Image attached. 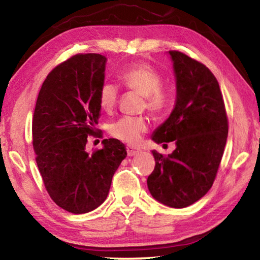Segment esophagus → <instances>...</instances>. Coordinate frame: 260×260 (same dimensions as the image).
Listing matches in <instances>:
<instances>
[{
  "mask_svg": "<svg viewBox=\"0 0 260 260\" xmlns=\"http://www.w3.org/2000/svg\"><path fill=\"white\" fill-rule=\"evenodd\" d=\"M126 151H127V155H128V156H131V157H132V156H135V155H138V153L140 152V149L128 146V147L126 148Z\"/></svg>",
  "mask_w": 260,
  "mask_h": 260,
  "instance_id": "obj_1",
  "label": "esophagus"
}]
</instances>
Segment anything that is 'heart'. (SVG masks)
Instances as JSON below:
<instances>
[{"instance_id":"b5f03b06","label":"heart","mask_w":260,"mask_h":260,"mask_svg":"<svg viewBox=\"0 0 260 260\" xmlns=\"http://www.w3.org/2000/svg\"><path fill=\"white\" fill-rule=\"evenodd\" d=\"M119 80L127 90L135 91L142 96L141 109L151 113H160L170 104V95L162 86V77L155 68L149 64H136L126 68L119 73ZM119 99V90L112 83L105 82L99 90L100 108L111 112ZM148 129L147 119L143 116L122 117L110 125L109 132L113 138L122 142L136 144Z\"/></svg>"}]
</instances>
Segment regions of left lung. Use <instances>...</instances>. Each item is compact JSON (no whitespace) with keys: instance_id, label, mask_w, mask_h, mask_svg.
Masks as SVG:
<instances>
[{"instance_id":"8db88e82","label":"left lung","mask_w":260,"mask_h":260,"mask_svg":"<svg viewBox=\"0 0 260 260\" xmlns=\"http://www.w3.org/2000/svg\"><path fill=\"white\" fill-rule=\"evenodd\" d=\"M169 52L177 78V100L152 140L174 141L177 148L167 156L152 151L156 165L147 183L153 199L181 209L202 199L212 187L226 146L228 118L213 73L181 51Z\"/></svg>"}]
</instances>
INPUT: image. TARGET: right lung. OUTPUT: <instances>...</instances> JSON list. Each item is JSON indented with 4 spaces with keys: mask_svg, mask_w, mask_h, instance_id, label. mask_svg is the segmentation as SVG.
<instances>
[{
    "mask_svg": "<svg viewBox=\"0 0 260 260\" xmlns=\"http://www.w3.org/2000/svg\"><path fill=\"white\" fill-rule=\"evenodd\" d=\"M107 58L77 54L48 74L35 104L32 135L37 164L51 200L61 209L81 214L107 199L114 172L126 157L119 140H103L88 152V136L98 138L99 90Z\"/></svg>",
    "mask_w": 260,
    "mask_h": 260,
    "instance_id": "add662e5",
    "label": "right lung"
}]
</instances>
